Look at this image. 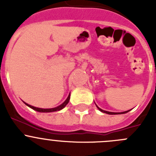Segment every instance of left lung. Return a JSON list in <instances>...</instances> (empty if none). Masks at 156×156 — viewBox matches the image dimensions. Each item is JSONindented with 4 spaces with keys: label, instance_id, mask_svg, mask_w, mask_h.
<instances>
[{
    "label": "left lung",
    "instance_id": "left-lung-1",
    "mask_svg": "<svg viewBox=\"0 0 156 156\" xmlns=\"http://www.w3.org/2000/svg\"><path fill=\"white\" fill-rule=\"evenodd\" d=\"M96 105V104H95ZM96 106H97V108H98L99 111H101V112H104V113H106V114H108V115H118V114H125L126 113V112H128L129 111V110H128V111H125V112H108V111H105V110L101 109V108H100L98 107V106L96 105Z\"/></svg>",
    "mask_w": 156,
    "mask_h": 156
}]
</instances>
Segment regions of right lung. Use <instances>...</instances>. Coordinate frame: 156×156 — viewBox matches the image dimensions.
I'll return each mask as SVG.
<instances>
[{"label": "right lung", "mask_w": 156, "mask_h": 156, "mask_svg": "<svg viewBox=\"0 0 156 156\" xmlns=\"http://www.w3.org/2000/svg\"><path fill=\"white\" fill-rule=\"evenodd\" d=\"M69 99H70V94H69L68 98H66V100L64 102L62 103V104H61L60 105L57 106V107H55V108H37V107H34V106H32L30 105L27 104V103L26 102H23L25 103V104L27 105V106H29L30 108H31L32 109L35 110V111L37 112H57V111H60V110H62V108H64L66 106V105L68 104L69 101Z\"/></svg>", "instance_id": "obj_1"}]
</instances>
